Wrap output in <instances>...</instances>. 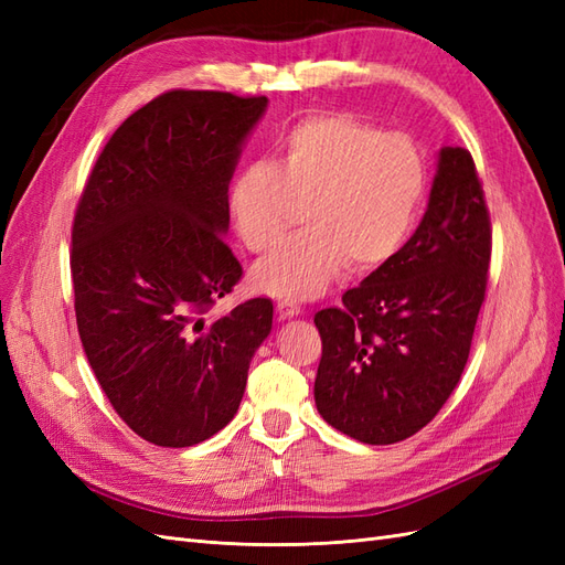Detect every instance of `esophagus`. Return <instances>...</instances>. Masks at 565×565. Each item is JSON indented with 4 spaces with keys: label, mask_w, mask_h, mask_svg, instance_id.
Instances as JSON below:
<instances>
[{
    "label": "esophagus",
    "mask_w": 565,
    "mask_h": 565,
    "mask_svg": "<svg viewBox=\"0 0 565 565\" xmlns=\"http://www.w3.org/2000/svg\"><path fill=\"white\" fill-rule=\"evenodd\" d=\"M276 311H278V316L285 320V318H295V316H299V313H301V306H299V303H295V301H289V299H282V301H278Z\"/></svg>",
    "instance_id": "esophagus-1"
}]
</instances>
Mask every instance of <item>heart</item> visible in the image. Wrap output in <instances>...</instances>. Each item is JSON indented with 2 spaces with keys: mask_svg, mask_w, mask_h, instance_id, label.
Segmentation results:
<instances>
[{
  "mask_svg": "<svg viewBox=\"0 0 565 565\" xmlns=\"http://www.w3.org/2000/svg\"><path fill=\"white\" fill-rule=\"evenodd\" d=\"M426 185L419 148L349 113L303 117L278 141L276 162H252L231 183L228 212L249 252H268L295 226L306 231L252 268V285L280 299H313L349 264L391 262L415 226Z\"/></svg>",
  "mask_w": 565,
  "mask_h": 565,
  "instance_id": "heart-1",
  "label": "heart"
}]
</instances>
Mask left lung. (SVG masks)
<instances>
[{
    "instance_id": "left-lung-1",
    "label": "left lung",
    "mask_w": 565,
    "mask_h": 565,
    "mask_svg": "<svg viewBox=\"0 0 565 565\" xmlns=\"http://www.w3.org/2000/svg\"><path fill=\"white\" fill-rule=\"evenodd\" d=\"M490 214L471 152L440 148L429 207L391 262L322 309L316 407L367 446L405 440L446 405L486 299Z\"/></svg>"
}]
</instances>
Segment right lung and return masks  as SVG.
Wrapping results in <instances>:
<instances>
[{
  "label": "right lung",
  "mask_w": 565,
  "mask_h": 565,
  "mask_svg": "<svg viewBox=\"0 0 565 565\" xmlns=\"http://www.w3.org/2000/svg\"><path fill=\"white\" fill-rule=\"evenodd\" d=\"M266 96L167 92L110 136L73 224L75 316L115 413L162 448L212 438L241 407L270 299L207 320L243 266L224 243L228 183Z\"/></svg>",
  "instance_id": "obj_1"
}]
</instances>
